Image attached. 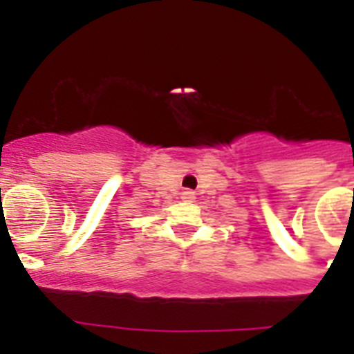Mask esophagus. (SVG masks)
Instances as JSON below:
<instances>
[{"label":"esophagus","mask_w":354,"mask_h":354,"mask_svg":"<svg viewBox=\"0 0 354 354\" xmlns=\"http://www.w3.org/2000/svg\"><path fill=\"white\" fill-rule=\"evenodd\" d=\"M182 198L187 200V202H191V200H194V193H193V191H183Z\"/></svg>","instance_id":"34e87169"}]
</instances>
